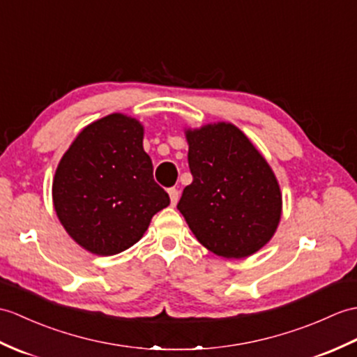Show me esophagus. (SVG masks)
<instances>
[{"instance_id": "obj_1", "label": "esophagus", "mask_w": 357, "mask_h": 357, "mask_svg": "<svg viewBox=\"0 0 357 357\" xmlns=\"http://www.w3.org/2000/svg\"><path fill=\"white\" fill-rule=\"evenodd\" d=\"M169 196H170V202H172V205H176L178 199H179V192H178V188H175V187L169 188Z\"/></svg>"}]
</instances>
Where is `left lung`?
<instances>
[{
  "label": "left lung",
  "mask_w": 357,
  "mask_h": 357,
  "mask_svg": "<svg viewBox=\"0 0 357 357\" xmlns=\"http://www.w3.org/2000/svg\"><path fill=\"white\" fill-rule=\"evenodd\" d=\"M193 182L178 210L206 250L243 259L266 245L281 216V193L269 164L233 124L188 130Z\"/></svg>",
  "instance_id": "8db88e82"
}]
</instances>
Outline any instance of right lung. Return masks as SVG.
<instances>
[{"mask_svg": "<svg viewBox=\"0 0 357 357\" xmlns=\"http://www.w3.org/2000/svg\"><path fill=\"white\" fill-rule=\"evenodd\" d=\"M53 202L66 233L85 250L114 255L135 245L170 204L153 179L141 124L111 114L82 130L57 165Z\"/></svg>", "mask_w": 357, "mask_h": 357, "instance_id": "add662e5", "label": "right lung"}]
</instances>
